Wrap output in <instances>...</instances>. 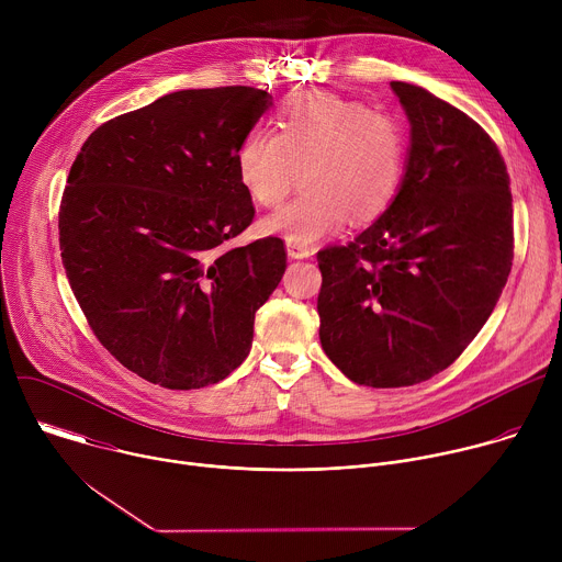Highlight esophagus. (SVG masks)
<instances>
[{
	"label": "esophagus",
	"mask_w": 562,
	"mask_h": 562,
	"mask_svg": "<svg viewBox=\"0 0 562 562\" xmlns=\"http://www.w3.org/2000/svg\"><path fill=\"white\" fill-rule=\"evenodd\" d=\"M286 254L291 260H302V258H308L313 251L311 247L295 243V239H286Z\"/></svg>",
	"instance_id": "34e87169"
}]
</instances>
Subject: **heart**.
I'll return each instance as SVG.
<instances>
[{
  "label": "heart",
  "instance_id": "heart-1",
  "mask_svg": "<svg viewBox=\"0 0 562 562\" xmlns=\"http://www.w3.org/2000/svg\"><path fill=\"white\" fill-rule=\"evenodd\" d=\"M409 155L405 122L336 93L293 98L278 133L256 128L237 148V180L262 209L284 202L302 169V193L260 222L267 235L313 245L347 217L378 220L403 187Z\"/></svg>",
  "mask_w": 562,
  "mask_h": 562
}]
</instances>
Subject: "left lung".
<instances>
[{"label": "left lung", "mask_w": 562, "mask_h": 562, "mask_svg": "<svg viewBox=\"0 0 562 562\" xmlns=\"http://www.w3.org/2000/svg\"><path fill=\"white\" fill-rule=\"evenodd\" d=\"M412 122L395 202L353 243L317 251L319 342L356 384L445 371L492 315L514 260L509 173L487 131L429 91L391 82Z\"/></svg>", "instance_id": "8db88e82"}]
</instances>
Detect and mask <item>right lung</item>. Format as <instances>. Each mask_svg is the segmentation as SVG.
<instances>
[{
  "label": "right lung",
  "mask_w": 562,
  "mask_h": 562,
  "mask_svg": "<svg viewBox=\"0 0 562 562\" xmlns=\"http://www.w3.org/2000/svg\"><path fill=\"white\" fill-rule=\"evenodd\" d=\"M251 87L178 91L98 126L59 204L68 284L102 347L165 389L224 380L286 269L280 237L226 243L256 215L239 144L269 109Z\"/></svg>",
  "instance_id": "right-lung-1"
}]
</instances>
